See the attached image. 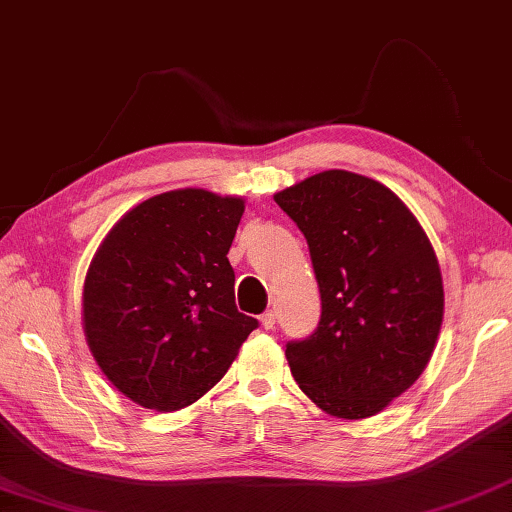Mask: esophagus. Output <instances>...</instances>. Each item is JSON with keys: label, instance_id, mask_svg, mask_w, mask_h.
Here are the masks:
<instances>
[{"label": "esophagus", "instance_id": "1", "mask_svg": "<svg viewBox=\"0 0 512 512\" xmlns=\"http://www.w3.org/2000/svg\"><path fill=\"white\" fill-rule=\"evenodd\" d=\"M261 324H263V328H267V330L274 328V324H276V315H274L272 310L263 312V315H261Z\"/></svg>", "mask_w": 512, "mask_h": 512}]
</instances>
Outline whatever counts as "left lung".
Here are the masks:
<instances>
[{"instance_id":"8db88e82","label":"left lung","mask_w":512,"mask_h":512,"mask_svg":"<svg viewBox=\"0 0 512 512\" xmlns=\"http://www.w3.org/2000/svg\"><path fill=\"white\" fill-rule=\"evenodd\" d=\"M274 200L306 236L321 294L315 333L285 346L294 380L330 416H375L434 353L443 279L432 242L396 193L348 170Z\"/></svg>"}]
</instances>
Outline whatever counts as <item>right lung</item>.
Returning a JSON list of instances; mask_svg holds the SVG:
<instances>
[{"label":"right lung","instance_id":"obj_1","mask_svg":"<svg viewBox=\"0 0 512 512\" xmlns=\"http://www.w3.org/2000/svg\"><path fill=\"white\" fill-rule=\"evenodd\" d=\"M242 211V197L204 188L161 193L125 213L94 254L83 288L87 346L137 405H193L258 328L236 308L227 258Z\"/></svg>","mask_w":512,"mask_h":512}]
</instances>
